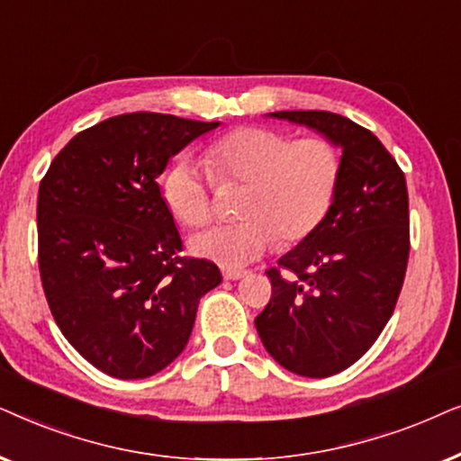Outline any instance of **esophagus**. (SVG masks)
<instances>
[{
	"instance_id": "1",
	"label": "esophagus",
	"mask_w": 461,
	"mask_h": 461,
	"mask_svg": "<svg viewBox=\"0 0 461 461\" xmlns=\"http://www.w3.org/2000/svg\"><path fill=\"white\" fill-rule=\"evenodd\" d=\"M244 276H247L244 269H236V267H225L223 269V278L225 280H240V278H244Z\"/></svg>"
}]
</instances>
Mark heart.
Wrapping results in <instances>:
<instances>
[{"label": "heart", "instance_id": "b5f03b06", "mask_svg": "<svg viewBox=\"0 0 461 461\" xmlns=\"http://www.w3.org/2000/svg\"><path fill=\"white\" fill-rule=\"evenodd\" d=\"M204 168L176 159L162 179V198L176 221L204 227L212 219V189L247 185L240 217L189 242L192 253L223 267H242L274 247L297 244L327 217L341 176V156L327 137H299L263 126H244L214 140Z\"/></svg>", "mask_w": 461, "mask_h": 461}]
</instances>
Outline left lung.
Masks as SVG:
<instances>
[{
  "instance_id": "1",
  "label": "left lung",
  "mask_w": 461,
  "mask_h": 461,
  "mask_svg": "<svg viewBox=\"0 0 461 461\" xmlns=\"http://www.w3.org/2000/svg\"><path fill=\"white\" fill-rule=\"evenodd\" d=\"M341 147L327 217L267 269L272 299L255 318L269 356L303 377L335 375L388 324L409 261L404 173L375 134L330 112H276Z\"/></svg>"
}]
</instances>
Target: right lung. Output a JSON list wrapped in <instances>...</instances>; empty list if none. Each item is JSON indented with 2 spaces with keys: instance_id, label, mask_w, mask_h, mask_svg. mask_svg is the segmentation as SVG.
Returning <instances> with one entry per match:
<instances>
[{
  "instance_id": "1",
  "label": "right lung",
  "mask_w": 461,
  "mask_h": 461,
  "mask_svg": "<svg viewBox=\"0 0 461 461\" xmlns=\"http://www.w3.org/2000/svg\"><path fill=\"white\" fill-rule=\"evenodd\" d=\"M219 122L122 113L77 132L38 194L41 286L60 333L98 371L143 379L187 346L212 261L183 242L156 179Z\"/></svg>"
}]
</instances>
